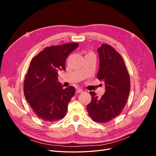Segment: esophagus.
I'll list each match as a JSON object with an SVG mask.
<instances>
[{
    "mask_svg": "<svg viewBox=\"0 0 156 156\" xmlns=\"http://www.w3.org/2000/svg\"><path fill=\"white\" fill-rule=\"evenodd\" d=\"M83 92V90L81 89V88H77L76 90V92L77 93H82Z\"/></svg>",
    "mask_w": 156,
    "mask_h": 156,
    "instance_id": "esophagus-1",
    "label": "esophagus"
}]
</instances>
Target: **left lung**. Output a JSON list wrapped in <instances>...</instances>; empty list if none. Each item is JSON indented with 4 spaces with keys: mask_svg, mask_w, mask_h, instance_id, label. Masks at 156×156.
Instances as JSON below:
<instances>
[{
    "mask_svg": "<svg viewBox=\"0 0 156 156\" xmlns=\"http://www.w3.org/2000/svg\"><path fill=\"white\" fill-rule=\"evenodd\" d=\"M98 52L100 69L97 78L104 81L105 92L98 98L95 92H90L92 100L87 109L94 122L105 124L124 108L130 92V77L123 58L111 45L102 44Z\"/></svg>",
    "mask_w": 156,
    "mask_h": 156,
    "instance_id": "1",
    "label": "left lung"
}]
</instances>
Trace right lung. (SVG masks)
Here are the masks:
<instances>
[{
	"mask_svg": "<svg viewBox=\"0 0 156 156\" xmlns=\"http://www.w3.org/2000/svg\"><path fill=\"white\" fill-rule=\"evenodd\" d=\"M78 46V43H68L47 47L31 60L24 80V95L33 112L44 121L54 122L66 115L75 88L64 89L58 73L65 70L66 60Z\"/></svg>",
	"mask_w": 156,
	"mask_h": 156,
	"instance_id": "obj_1",
	"label": "right lung"
}]
</instances>
